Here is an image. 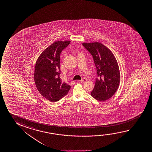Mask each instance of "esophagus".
I'll return each instance as SVG.
<instances>
[{"label": "esophagus", "instance_id": "obj_1", "mask_svg": "<svg viewBox=\"0 0 152 152\" xmlns=\"http://www.w3.org/2000/svg\"><path fill=\"white\" fill-rule=\"evenodd\" d=\"M87 80L86 78H83L82 80H79L80 82H81L82 83H85V82H86Z\"/></svg>", "mask_w": 152, "mask_h": 152}]
</instances>
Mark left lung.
Here are the masks:
<instances>
[{
	"label": "left lung",
	"mask_w": 152,
	"mask_h": 152,
	"mask_svg": "<svg viewBox=\"0 0 152 152\" xmlns=\"http://www.w3.org/2000/svg\"><path fill=\"white\" fill-rule=\"evenodd\" d=\"M82 45L92 55L97 69V77L91 95L100 101L108 100L117 91L119 85L120 74L117 60L112 52L100 43Z\"/></svg>",
	"instance_id": "1"
}]
</instances>
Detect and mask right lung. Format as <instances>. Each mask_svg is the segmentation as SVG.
Masks as SVG:
<instances>
[{"label": "right lung", "instance_id": "right-lung-1", "mask_svg": "<svg viewBox=\"0 0 152 152\" xmlns=\"http://www.w3.org/2000/svg\"><path fill=\"white\" fill-rule=\"evenodd\" d=\"M70 41H57L45 49L37 59L34 81L37 90L51 102L58 101L67 94L70 86L61 81L60 75L61 52Z\"/></svg>", "mask_w": 152, "mask_h": 152}]
</instances>
